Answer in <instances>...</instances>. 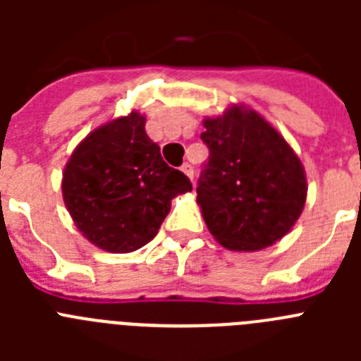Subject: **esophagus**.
<instances>
[{"label": "esophagus", "instance_id": "esophagus-1", "mask_svg": "<svg viewBox=\"0 0 361 361\" xmlns=\"http://www.w3.org/2000/svg\"><path fill=\"white\" fill-rule=\"evenodd\" d=\"M180 171H183V173L186 175L188 178H191V180H193V166L188 164V162H186V164L180 166Z\"/></svg>", "mask_w": 361, "mask_h": 361}]
</instances>
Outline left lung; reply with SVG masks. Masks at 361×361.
I'll use <instances>...</instances> for the list:
<instances>
[{"label": "left lung", "mask_w": 361, "mask_h": 361, "mask_svg": "<svg viewBox=\"0 0 361 361\" xmlns=\"http://www.w3.org/2000/svg\"><path fill=\"white\" fill-rule=\"evenodd\" d=\"M209 161L197 204L215 240L231 251L266 250L288 235L307 197L298 155L258 111L231 104L202 121Z\"/></svg>", "instance_id": "left-lung-1"}]
</instances>
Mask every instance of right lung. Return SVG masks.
Listing matches in <instances>:
<instances>
[{
  "label": "right lung",
  "mask_w": 361,
  "mask_h": 361,
  "mask_svg": "<svg viewBox=\"0 0 361 361\" xmlns=\"http://www.w3.org/2000/svg\"><path fill=\"white\" fill-rule=\"evenodd\" d=\"M133 110L101 124L78 145L63 171V200L82 237L110 253L148 244L190 178L161 157Z\"/></svg>",
  "instance_id": "obj_1"
}]
</instances>
